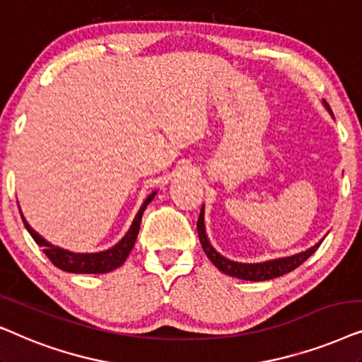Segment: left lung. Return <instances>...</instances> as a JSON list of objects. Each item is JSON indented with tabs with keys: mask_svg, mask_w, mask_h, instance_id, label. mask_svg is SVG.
<instances>
[{
	"mask_svg": "<svg viewBox=\"0 0 362 362\" xmlns=\"http://www.w3.org/2000/svg\"><path fill=\"white\" fill-rule=\"evenodd\" d=\"M327 110L331 112L329 105H327L326 100H322ZM197 230H199V238L202 243V248L211 263L215 264L220 272H223L225 274H230V276L240 278V279H247V281H264V279H272V278H278L281 274H286L293 272V269L300 267L301 263H305L308 258L311 257L313 253L316 252L317 247H320L321 242L315 245V247L306 250V252L293 255V257L288 258H279V259H272V262H264V263H237L231 262V259H226L225 257L216 252V250L211 247L209 238H206L205 233V225H204V206H202L199 221H197Z\"/></svg>",
	"mask_w": 362,
	"mask_h": 362,
	"instance_id": "8db88e82",
	"label": "left lung"
}]
</instances>
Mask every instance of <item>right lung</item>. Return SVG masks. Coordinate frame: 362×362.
Here are the masks:
<instances>
[{"mask_svg":"<svg viewBox=\"0 0 362 362\" xmlns=\"http://www.w3.org/2000/svg\"><path fill=\"white\" fill-rule=\"evenodd\" d=\"M157 192H152L151 195L147 197L146 202H144L141 210L137 211L136 218H134L131 228H129L125 237L120 240V242L115 245V247L105 250V252L100 253H72L67 252V250H62L59 247H54V245L47 243L45 238H41L40 235L36 233L35 230L28 225V221L24 220L21 215L23 223L26 226V230L30 231L31 237L35 242L42 247V252L46 253V257L51 259V263L57 267L62 272L69 273H107L112 272V269L119 268L120 264L125 262V258L129 257L131 250L134 248V243H136L139 228H141V220L144 215V210L147 209V205L151 204L153 197H156Z\"/></svg>","mask_w":362,"mask_h":362,"instance_id":"obj_1","label":"right lung"}]
</instances>
